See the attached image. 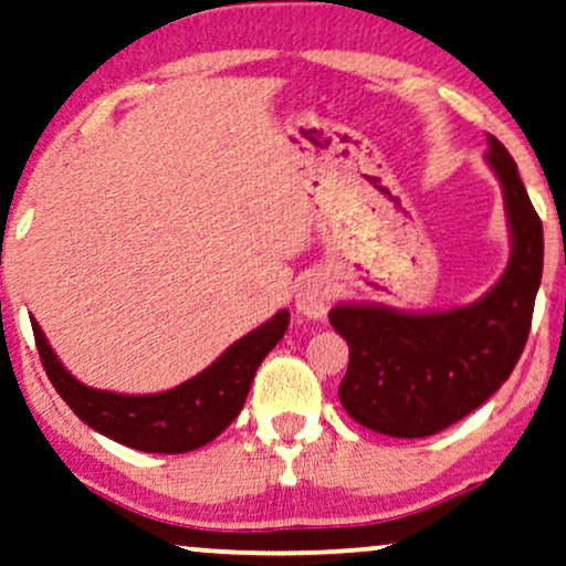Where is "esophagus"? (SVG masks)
<instances>
[{
    "mask_svg": "<svg viewBox=\"0 0 566 566\" xmlns=\"http://www.w3.org/2000/svg\"><path fill=\"white\" fill-rule=\"evenodd\" d=\"M329 285L322 275H306L296 291V312L306 319H322L327 314Z\"/></svg>",
    "mask_w": 566,
    "mask_h": 566,
    "instance_id": "34e87169",
    "label": "esophagus"
}]
</instances>
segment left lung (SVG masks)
<instances>
[{"mask_svg":"<svg viewBox=\"0 0 566 566\" xmlns=\"http://www.w3.org/2000/svg\"><path fill=\"white\" fill-rule=\"evenodd\" d=\"M486 164L502 185L512 252L479 301L444 312L337 304L329 325L348 340L340 402L361 427L398 439L442 431L483 406L510 379L543 275V226L517 164L489 135Z\"/></svg>","mask_w":566,"mask_h":566,"instance_id":"8db88e82","label":"left lung"}]
</instances>
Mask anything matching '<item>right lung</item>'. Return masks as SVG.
<instances>
[{"label":"right lung","instance_id":"obj_1","mask_svg":"<svg viewBox=\"0 0 566 566\" xmlns=\"http://www.w3.org/2000/svg\"><path fill=\"white\" fill-rule=\"evenodd\" d=\"M289 319L291 314L281 310L265 325L239 337L197 377L153 395H124L83 385L59 361L39 322L33 319L31 325L46 377L80 421L132 450L181 454L212 442L241 413L262 358L285 335Z\"/></svg>","mask_w":566,"mask_h":566}]
</instances>
